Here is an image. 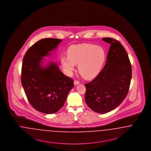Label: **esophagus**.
Returning a JSON list of instances; mask_svg holds the SVG:
<instances>
[{
  "label": "esophagus",
  "instance_id": "obj_1",
  "mask_svg": "<svg viewBox=\"0 0 151 151\" xmlns=\"http://www.w3.org/2000/svg\"><path fill=\"white\" fill-rule=\"evenodd\" d=\"M74 83L75 85H78L79 83V81H77V80H75V81H74Z\"/></svg>",
  "mask_w": 151,
  "mask_h": 151
}]
</instances>
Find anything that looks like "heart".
<instances>
[{
	"label": "heart",
	"mask_w": 151,
	"mask_h": 151,
	"mask_svg": "<svg viewBox=\"0 0 151 151\" xmlns=\"http://www.w3.org/2000/svg\"><path fill=\"white\" fill-rule=\"evenodd\" d=\"M68 56L61 59L66 71L72 72L78 64V72L85 78H92L96 76L104 65L106 53L100 46L89 43L73 45L69 47Z\"/></svg>",
	"instance_id": "1"
}]
</instances>
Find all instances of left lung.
I'll use <instances>...</instances> for the list:
<instances>
[{
    "label": "left lung",
    "instance_id": "obj_1",
    "mask_svg": "<svg viewBox=\"0 0 151 151\" xmlns=\"http://www.w3.org/2000/svg\"><path fill=\"white\" fill-rule=\"evenodd\" d=\"M111 44L103 70L91 82L85 83V101L93 111L105 113L120 105L126 98L132 77L130 61L117 40L103 38Z\"/></svg>",
    "mask_w": 151,
    "mask_h": 151
}]
</instances>
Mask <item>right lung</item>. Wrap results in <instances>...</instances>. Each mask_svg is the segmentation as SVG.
Masks as SVG:
<instances>
[{"instance_id": "right-lung-1", "label": "right lung", "mask_w": 151, "mask_h": 151, "mask_svg": "<svg viewBox=\"0 0 151 151\" xmlns=\"http://www.w3.org/2000/svg\"><path fill=\"white\" fill-rule=\"evenodd\" d=\"M61 40L45 38L31 46L23 58L21 81L26 97L37 111L56 113L64 104L68 93L74 86L72 78L65 76L56 64L41 66L42 57L56 48Z\"/></svg>"}]
</instances>
